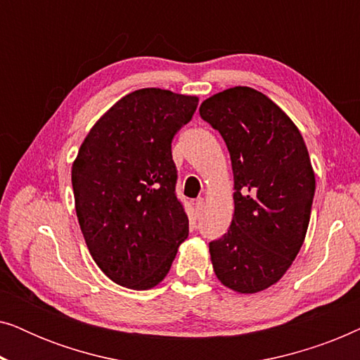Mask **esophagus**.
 <instances>
[{
    "label": "esophagus",
    "instance_id": "esophagus-1",
    "mask_svg": "<svg viewBox=\"0 0 360 360\" xmlns=\"http://www.w3.org/2000/svg\"><path fill=\"white\" fill-rule=\"evenodd\" d=\"M203 208H205V198H198L195 201V210L198 211V213H201V211H203Z\"/></svg>",
    "mask_w": 360,
    "mask_h": 360
}]
</instances>
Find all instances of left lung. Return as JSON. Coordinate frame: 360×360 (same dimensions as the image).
I'll return each instance as SVG.
<instances>
[{
	"mask_svg": "<svg viewBox=\"0 0 360 360\" xmlns=\"http://www.w3.org/2000/svg\"><path fill=\"white\" fill-rule=\"evenodd\" d=\"M228 146L234 174V214L221 239L211 240L216 277L238 293L277 283L307 236L314 172L298 127L254 88L234 86L200 106Z\"/></svg>",
	"mask_w": 360,
	"mask_h": 360,
	"instance_id": "obj_1",
	"label": "left lung"
}]
</instances>
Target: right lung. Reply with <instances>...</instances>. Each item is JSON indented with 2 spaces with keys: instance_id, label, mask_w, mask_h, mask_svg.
<instances>
[{
  "instance_id": "1",
  "label": "right lung",
  "mask_w": 360,
  "mask_h": 360,
  "mask_svg": "<svg viewBox=\"0 0 360 360\" xmlns=\"http://www.w3.org/2000/svg\"><path fill=\"white\" fill-rule=\"evenodd\" d=\"M196 106V96L170 90L132 91L96 121L73 162L86 248L121 287L159 285L188 236V216L175 195L172 139Z\"/></svg>"
}]
</instances>
